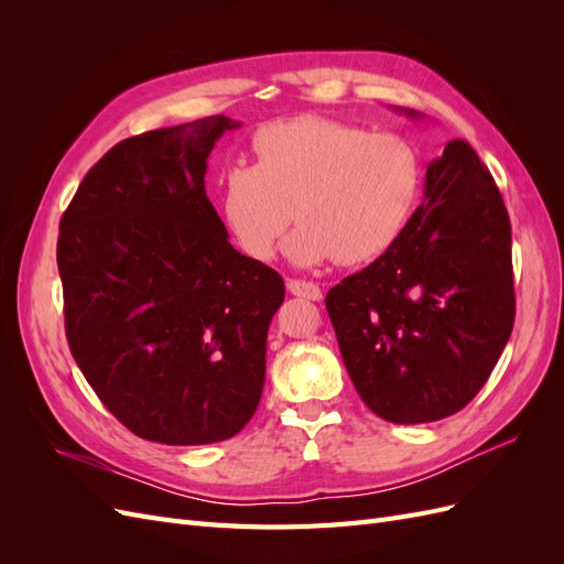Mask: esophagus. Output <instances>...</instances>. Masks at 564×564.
<instances>
[{"instance_id":"obj_1","label":"esophagus","mask_w":564,"mask_h":564,"mask_svg":"<svg viewBox=\"0 0 564 564\" xmlns=\"http://www.w3.org/2000/svg\"><path fill=\"white\" fill-rule=\"evenodd\" d=\"M286 289L292 292L294 296H301V299H311V301H319L322 299V289L313 282H303V280H289L286 282Z\"/></svg>"}]
</instances>
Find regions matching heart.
Instances as JSON below:
<instances>
[{
    "label": "heart",
    "mask_w": 564,
    "mask_h": 564,
    "mask_svg": "<svg viewBox=\"0 0 564 564\" xmlns=\"http://www.w3.org/2000/svg\"><path fill=\"white\" fill-rule=\"evenodd\" d=\"M256 164L228 166L218 212L232 242L270 261L296 212L286 245L296 265H362L398 245L414 214L421 162L400 133H369L301 115L256 131Z\"/></svg>",
    "instance_id": "heart-1"
}]
</instances>
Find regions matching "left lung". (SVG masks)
<instances>
[{
	"label": "left lung",
	"mask_w": 564,
	"mask_h": 564,
	"mask_svg": "<svg viewBox=\"0 0 564 564\" xmlns=\"http://www.w3.org/2000/svg\"><path fill=\"white\" fill-rule=\"evenodd\" d=\"M327 313L377 416L431 423L480 392L513 332L516 289L503 197L466 141L431 162L398 245L329 289Z\"/></svg>",
	"instance_id": "left-lung-1"
}]
</instances>
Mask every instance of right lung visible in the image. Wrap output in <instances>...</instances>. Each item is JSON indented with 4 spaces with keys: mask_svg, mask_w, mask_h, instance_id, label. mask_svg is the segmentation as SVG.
<instances>
[{
    "mask_svg": "<svg viewBox=\"0 0 564 564\" xmlns=\"http://www.w3.org/2000/svg\"><path fill=\"white\" fill-rule=\"evenodd\" d=\"M212 115L117 143L61 218L65 334L117 421L162 445L240 433L265 383V338L284 301L275 270L232 249L204 191Z\"/></svg>",
    "mask_w": 564,
    "mask_h": 564,
    "instance_id": "1",
    "label": "right lung"
}]
</instances>
